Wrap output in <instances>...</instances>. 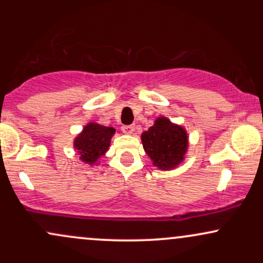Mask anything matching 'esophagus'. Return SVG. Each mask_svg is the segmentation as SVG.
<instances>
[{
    "label": "esophagus",
    "mask_w": 263,
    "mask_h": 263,
    "mask_svg": "<svg viewBox=\"0 0 263 263\" xmlns=\"http://www.w3.org/2000/svg\"><path fill=\"white\" fill-rule=\"evenodd\" d=\"M122 131L127 135H132L135 132V126L134 125H126L122 126Z\"/></svg>",
    "instance_id": "34e87169"
}]
</instances>
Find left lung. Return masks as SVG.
<instances>
[{
	"label": "left lung",
	"mask_w": 263,
	"mask_h": 263,
	"mask_svg": "<svg viewBox=\"0 0 263 263\" xmlns=\"http://www.w3.org/2000/svg\"><path fill=\"white\" fill-rule=\"evenodd\" d=\"M141 141L146 155L159 171L176 170L186 158L188 132L165 116L157 117L153 125L142 132Z\"/></svg>",
	"instance_id": "obj_1"
}]
</instances>
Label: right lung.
I'll use <instances>...</instances> for the list:
<instances>
[{
	"mask_svg": "<svg viewBox=\"0 0 263 263\" xmlns=\"http://www.w3.org/2000/svg\"><path fill=\"white\" fill-rule=\"evenodd\" d=\"M115 131L114 127L98 122H87L73 141V147L80 161L91 167L100 164V158L106 155Z\"/></svg>",
	"mask_w": 263,
	"mask_h": 263,
	"instance_id": "1",
	"label": "right lung"
}]
</instances>
